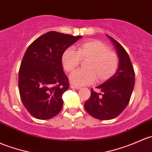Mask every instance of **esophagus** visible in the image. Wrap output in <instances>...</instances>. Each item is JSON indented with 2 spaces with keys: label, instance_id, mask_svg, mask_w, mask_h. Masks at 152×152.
Listing matches in <instances>:
<instances>
[{
  "label": "esophagus",
  "instance_id": "34e87169",
  "mask_svg": "<svg viewBox=\"0 0 152 152\" xmlns=\"http://www.w3.org/2000/svg\"><path fill=\"white\" fill-rule=\"evenodd\" d=\"M71 87L72 89H80V87H78V86H75L73 85V84H72V85H71Z\"/></svg>",
  "mask_w": 152,
  "mask_h": 152
}]
</instances>
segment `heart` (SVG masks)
<instances>
[{
	"instance_id": "b5f03b06",
	"label": "heart",
	"mask_w": 152,
	"mask_h": 152,
	"mask_svg": "<svg viewBox=\"0 0 152 152\" xmlns=\"http://www.w3.org/2000/svg\"><path fill=\"white\" fill-rule=\"evenodd\" d=\"M89 59L86 69L77 70L70 76V81L76 86H85L97 81L109 79L116 73L119 67V57L101 41L91 40L79 44L76 51L68 48L63 52L61 62L68 72L74 71L80 60Z\"/></svg>"
}]
</instances>
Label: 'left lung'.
I'll list each match as a JSON object with an SVG mask.
<instances>
[{
	"mask_svg": "<svg viewBox=\"0 0 152 152\" xmlns=\"http://www.w3.org/2000/svg\"><path fill=\"white\" fill-rule=\"evenodd\" d=\"M106 36L116 49L119 67L112 77L96 87L99 92L91 89L90 97L84 103L87 112L100 120L112 119L124 111L135 84V72L128 54L119 43Z\"/></svg>",
	"mask_w": 152,
	"mask_h": 152,
	"instance_id": "left-lung-1",
	"label": "left lung"
}]
</instances>
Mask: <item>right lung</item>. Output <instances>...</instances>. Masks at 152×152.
I'll return each instance as SVG.
<instances>
[{"label": "right lung", "mask_w": 152, "mask_h": 152, "mask_svg": "<svg viewBox=\"0 0 152 152\" xmlns=\"http://www.w3.org/2000/svg\"><path fill=\"white\" fill-rule=\"evenodd\" d=\"M82 36L49 31L28 47L19 71V91L22 103L33 117L49 119L63 105V93L69 89L61 57Z\"/></svg>", "instance_id": "obj_1"}]
</instances>
